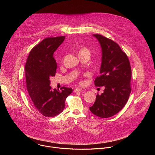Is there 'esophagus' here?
Masks as SVG:
<instances>
[{
    "label": "esophagus",
    "instance_id": "esophagus-1",
    "mask_svg": "<svg viewBox=\"0 0 155 155\" xmlns=\"http://www.w3.org/2000/svg\"><path fill=\"white\" fill-rule=\"evenodd\" d=\"M83 91L81 88L77 87V88H75V89L74 90V93H77V92H80V91Z\"/></svg>",
    "mask_w": 155,
    "mask_h": 155
}]
</instances>
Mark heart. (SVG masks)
Instances as JSON below:
<instances>
[{
	"mask_svg": "<svg viewBox=\"0 0 155 155\" xmlns=\"http://www.w3.org/2000/svg\"><path fill=\"white\" fill-rule=\"evenodd\" d=\"M84 51H89V50H88L87 48H85V47H83L81 48L80 51H79V53H81V52H84ZM90 52V51H89Z\"/></svg>",
	"mask_w": 155,
	"mask_h": 155,
	"instance_id": "1",
	"label": "heart"
}]
</instances>
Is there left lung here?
Returning <instances> with one entry per match:
<instances>
[{
  "label": "left lung",
  "instance_id": "1",
  "mask_svg": "<svg viewBox=\"0 0 155 155\" xmlns=\"http://www.w3.org/2000/svg\"><path fill=\"white\" fill-rule=\"evenodd\" d=\"M102 51L100 75L94 81L96 86H104L101 95H96L94 104L90 107L95 115L111 117L124 107L131 91V69L129 59L118 44L99 34H94Z\"/></svg>",
  "mask_w": 155,
  "mask_h": 155
}]
</instances>
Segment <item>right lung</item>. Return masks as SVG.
<instances>
[{"mask_svg": "<svg viewBox=\"0 0 155 155\" xmlns=\"http://www.w3.org/2000/svg\"><path fill=\"white\" fill-rule=\"evenodd\" d=\"M65 39L64 36L43 40L29 53L26 65V87L32 102L37 111L46 117H55L65 107V101L72 93V88L51 89V77L55 76L57 64L54 52Z\"/></svg>", "mask_w": 155, "mask_h": 155, "instance_id": "1", "label": "right lung"}]
</instances>
